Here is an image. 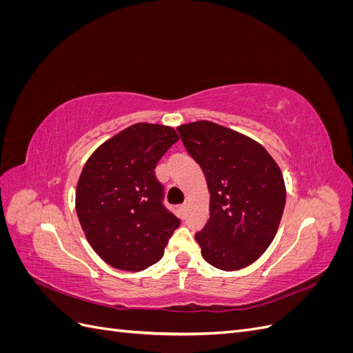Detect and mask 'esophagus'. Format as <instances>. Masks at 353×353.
Segmentation results:
<instances>
[{"instance_id":"esophagus-1","label":"esophagus","mask_w":353,"mask_h":353,"mask_svg":"<svg viewBox=\"0 0 353 353\" xmlns=\"http://www.w3.org/2000/svg\"><path fill=\"white\" fill-rule=\"evenodd\" d=\"M178 212H179V215L184 218L185 216V212H187V205H179L178 206Z\"/></svg>"}]
</instances>
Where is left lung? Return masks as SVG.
Here are the masks:
<instances>
[{
	"mask_svg": "<svg viewBox=\"0 0 353 353\" xmlns=\"http://www.w3.org/2000/svg\"><path fill=\"white\" fill-rule=\"evenodd\" d=\"M210 193L209 219L196 232L201 256L218 270L253 263L272 243L285 205L279 165L252 138L209 121L176 128Z\"/></svg>",
	"mask_w": 353,
	"mask_h": 353,
	"instance_id": "obj_1",
	"label": "left lung"
}]
</instances>
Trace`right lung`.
I'll use <instances>...</instances> for the list:
<instances>
[{
  "label": "right lung",
  "instance_id": "right-lung-1",
  "mask_svg": "<svg viewBox=\"0 0 353 353\" xmlns=\"http://www.w3.org/2000/svg\"><path fill=\"white\" fill-rule=\"evenodd\" d=\"M179 140L174 128L135 123L103 143L77 185V213L94 252L113 268L143 271L162 259L181 221L163 206L154 168Z\"/></svg>",
  "mask_w": 353,
  "mask_h": 353
}]
</instances>
